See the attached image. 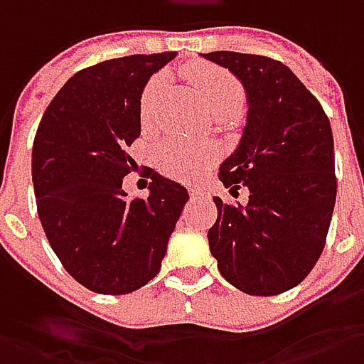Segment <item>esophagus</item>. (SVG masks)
<instances>
[{
    "instance_id": "obj_1",
    "label": "esophagus",
    "mask_w": 364,
    "mask_h": 364,
    "mask_svg": "<svg viewBox=\"0 0 364 364\" xmlns=\"http://www.w3.org/2000/svg\"><path fill=\"white\" fill-rule=\"evenodd\" d=\"M190 196H192V198H203L206 194H204L200 188H190Z\"/></svg>"
}]
</instances>
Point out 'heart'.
I'll list each match as a JSON object with an SVG mask.
<instances>
[{
  "mask_svg": "<svg viewBox=\"0 0 364 364\" xmlns=\"http://www.w3.org/2000/svg\"><path fill=\"white\" fill-rule=\"evenodd\" d=\"M188 78L194 89L198 91L204 107L210 113L232 111L237 113L243 105V91L239 82L223 68L215 66H190ZM168 85L166 75H158L147 82L144 99H141V115L149 121L154 117L156 103ZM217 147L213 146H192L182 139H166L158 147V164L166 174L194 180L203 174V170L217 160Z\"/></svg>",
  "mask_w": 364,
  "mask_h": 364,
  "instance_id": "1",
  "label": "heart"
}]
</instances>
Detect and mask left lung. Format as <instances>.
<instances>
[{"label":"left lung","mask_w":364,"mask_h":364,"mask_svg":"<svg viewBox=\"0 0 364 364\" xmlns=\"http://www.w3.org/2000/svg\"><path fill=\"white\" fill-rule=\"evenodd\" d=\"M203 58L229 68L247 97L243 135L218 178L231 190L245 186L249 203L213 198L210 253L231 286L277 296L312 272L326 243L336 200L330 121L286 64L227 50Z\"/></svg>","instance_id":"left-lung-1"}]
</instances>
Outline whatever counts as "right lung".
I'll return each instance as SVG.
<instances>
[{
  "instance_id": "obj_1",
  "label": "right lung",
  "mask_w": 364,
  "mask_h": 364,
  "mask_svg": "<svg viewBox=\"0 0 364 364\" xmlns=\"http://www.w3.org/2000/svg\"><path fill=\"white\" fill-rule=\"evenodd\" d=\"M176 52L133 54L70 77L46 109L32 149L38 217L64 269L95 294H132L161 267L188 190L154 172L129 200L127 147L141 133V92Z\"/></svg>"
}]
</instances>
